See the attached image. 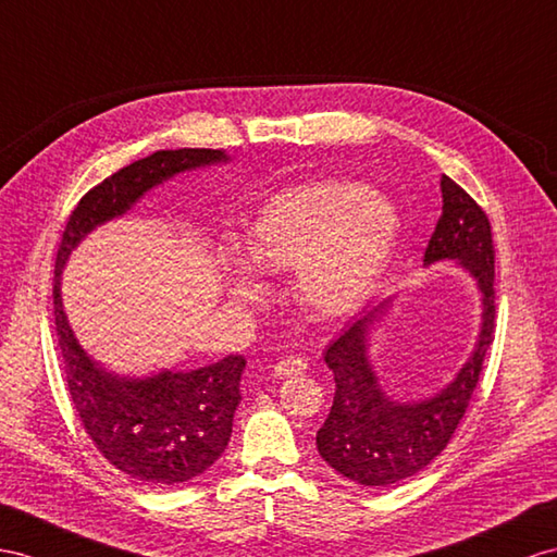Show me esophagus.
<instances>
[{
  "mask_svg": "<svg viewBox=\"0 0 557 557\" xmlns=\"http://www.w3.org/2000/svg\"><path fill=\"white\" fill-rule=\"evenodd\" d=\"M306 369H308V362H306L304 358H284V360H280V362L273 367V372H275V376L284 379V376L304 374Z\"/></svg>",
  "mask_w": 557,
  "mask_h": 557,
  "instance_id": "esophagus-1",
  "label": "esophagus"
}]
</instances>
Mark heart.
Returning a JSON list of instances; mask_svg holds the SVG:
<instances>
[{
	"label": "heart",
	"instance_id": "obj_1",
	"mask_svg": "<svg viewBox=\"0 0 557 557\" xmlns=\"http://www.w3.org/2000/svg\"><path fill=\"white\" fill-rule=\"evenodd\" d=\"M400 239V213L388 197L350 181H312L270 197L249 223L247 261L294 270L301 301L322 318H344L374 292ZM233 292H261L251 268L233 259Z\"/></svg>",
	"mask_w": 557,
	"mask_h": 557
}]
</instances>
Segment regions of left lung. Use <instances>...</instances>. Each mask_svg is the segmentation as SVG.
Here are the masks:
<instances>
[{"label":"left lung","instance_id":"obj_1","mask_svg":"<svg viewBox=\"0 0 557 557\" xmlns=\"http://www.w3.org/2000/svg\"><path fill=\"white\" fill-rule=\"evenodd\" d=\"M442 216L428 242L423 265L456 261L480 292V334L459 372L431 397L395 400L381 386L369 355V338L388 315L393 298L360 312L324 350L334 372V405L318 431V451L336 473L364 484L388 487L417 475L447 447L480 381L482 362L494 341V245L492 225L473 197L442 176Z\"/></svg>","mask_w":557,"mask_h":557}]
</instances>
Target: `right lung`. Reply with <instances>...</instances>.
<instances>
[{
    "mask_svg": "<svg viewBox=\"0 0 557 557\" xmlns=\"http://www.w3.org/2000/svg\"><path fill=\"white\" fill-rule=\"evenodd\" d=\"M227 160L231 157L223 150L181 148L157 150L120 169L79 199L55 253L53 318L70 400L98 451L124 475L150 487L188 482L219 461L233 433L247 360L227 355L190 372L162 369L150 376L108 372L79 346L67 322L61 273L84 237L98 225L124 216L157 185L183 171Z\"/></svg>",
    "mask_w": 557,
    "mask_h": 557,
    "instance_id": "add662e5",
    "label": "right lung"
}]
</instances>
